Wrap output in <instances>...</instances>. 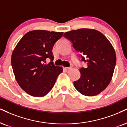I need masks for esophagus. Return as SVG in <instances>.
I'll list each match as a JSON object with an SVG mask.
<instances>
[{
	"label": "esophagus",
	"mask_w": 127,
	"mask_h": 127,
	"mask_svg": "<svg viewBox=\"0 0 127 127\" xmlns=\"http://www.w3.org/2000/svg\"><path fill=\"white\" fill-rule=\"evenodd\" d=\"M71 68H72L71 67H68V68H66V67H65V68H64V69H66V70H70Z\"/></svg>",
	"instance_id": "obj_1"
}]
</instances>
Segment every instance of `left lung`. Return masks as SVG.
<instances>
[{
	"label": "left lung",
	"instance_id": "1",
	"mask_svg": "<svg viewBox=\"0 0 127 127\" xmlns=\"http://www.w3.org/2000/svg\"><path fill=\"white\" fill-rule=\"evenodd\" d=\"M64 35L81 54L87 68L79 69L81 77L73 85L81 94L92 96L99 94L111 81L117 57L113 46L105 36L92 29H79Z\"/></svg>",
	"mask_w": 127,
	"mask_h": 127
}]
</instances>
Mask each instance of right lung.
I'll return each instance as SVG.
<instances>
[{"label": "right lung", "mask_w": 127, "mask_h": 127, "mask_svg": "<svg viewBox=\"0 0 127 127\" xmlns=\"http://www.w3.org/2000/svg\"><path fill=\"white\" fill-rule=\"evenodd\" d=\"M64 32L34 30L22 37L14 49L11 64L15 79L22 90L35 97L48 94L63 71L53 63V46ZM51 61L46 64V60Z\"/></svg>", "instance_id": "obj_1"}]
</instances>
